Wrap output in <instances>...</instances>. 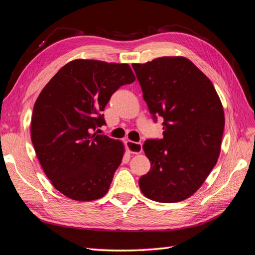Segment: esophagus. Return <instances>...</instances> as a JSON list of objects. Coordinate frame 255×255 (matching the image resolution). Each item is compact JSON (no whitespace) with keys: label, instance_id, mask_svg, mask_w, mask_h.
<instances>
[{"label":"esophagus","instance_id":"34e87169","mask_svg":"<svg viewBox=\"0 0 255 255\" xmlns=\"http://www.w3.org/2000/svg\"><path fill=\"white\" fill-rule=\"evenodd\" d=\"M126 146L129 150V152H131V154H141L142 150H143L142 144L137 143V142L126 141Z\"/></svg>","mask_w":255,"mask_h":255}]
</instances>
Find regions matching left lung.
Wrapping results in <instances>:
<instances>
[{
	"label": "left lung",
	"mask_w": 255,
	"mask_h": 255,
	"mask_svg": "<svg viewBox=\"0 0 255 255\" xmlns=\"http://www.w3.org/2000/svg\"><path fill=\"white\" fill-rule=\"evenodd\" d=\"M152 119H163L162 139L146 140L143 149L150 170L139 186L160 203L188 199L217 163L224 113L210 80L183 56L132 64Z\"/></svg>",
	"instance_id": "8db88e82"
}]
</instances>
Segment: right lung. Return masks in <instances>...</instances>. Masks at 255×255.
<instances>
[{"mask_svg":"<svg viewBox=\"0 0 255 255\" xmlns=\"http://www.w3.org/2000/svg\"><path fill=\"white\" fill-rule=\"evenodd\" d=\"M135 77L127 64L76 60L43 87L33 109L31 139L56 190L76 201L103 198L122 162L123 144L94 133L121 86Z\"/></svg>","mask_w":255,"mask_h":255,"instance_id":"add662e5","label":"right lung"}]
</instances>
